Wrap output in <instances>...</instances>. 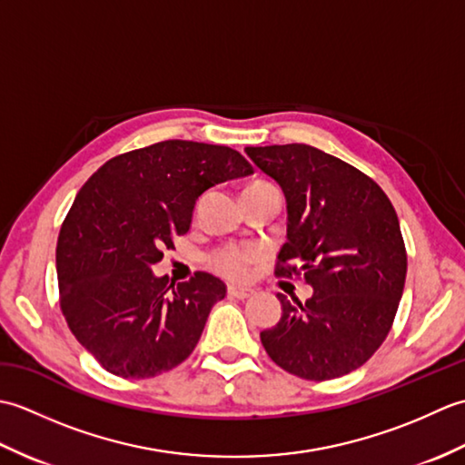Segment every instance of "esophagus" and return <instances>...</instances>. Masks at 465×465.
I'll return each instance as SVG.
<instances>
[{
  "label": "esophagus",
  "instance_id": "1",
  "mask_svg": "<svg viewBox=\"0 0 465 465\" xmlns=\"http://www.w3.org/2000/svg\"><path fill=\"white\" fill-rule=\"evenodd\" d=\"M227 293L232 295V298H238V300H248L255 293V290L252 288H243V285H230L227 288Z\"/></svg>",
  "mask_w": 465,
  "mask_h": 465
}]
</instances>
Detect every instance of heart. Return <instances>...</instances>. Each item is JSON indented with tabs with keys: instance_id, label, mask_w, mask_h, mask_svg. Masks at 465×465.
Returning a JSON list of instances; mask_svg holds the SVG:
<instances>
[{
	"instance_id": "obj_1",
	"label": "heart",
	"mask_w": 465,
	"mask_h": 465,
	"mask_svg": "<svg viewBox=\"0 0 465 465\" xmlns=\"http://www.w3.org/2000/svg\"><path fill=\"white\" fill-rule=\"evenodd\" d=\"M255 260V252L252 250H238V248H227L217 252L212 258V265L215 272L223 273L230 280H243L248 278L252 263Z\"/></svg>"
}]
</instances>
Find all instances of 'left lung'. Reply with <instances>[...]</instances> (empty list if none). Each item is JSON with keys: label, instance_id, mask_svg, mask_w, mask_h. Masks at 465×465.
<instances>
[{"label": "left lung", "instance_id": "obj_1", "mask_svg": "<svg viewBox=\"0 0 465 465\" xmlns=\"http://www.w3.org/2000/svg\"><path fill=\"white\" fill-rule=\"evenodd\" d=\"M245 153L285 197L288 235L275 273H303L313 290L305 303L278 293L282 318L260 333L265 351L303 380L358 370L383 343L406 283L396 210L368 175L318 147L265 145Z\"/></svg>", "mask_w": 465, "mask_h": 465}]
</instances>
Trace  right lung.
<instances>
[{
    "label": "right lung",
    "instance_id": "1",
    "mask_svg": "<svg viewBox=\"0 0 465 465\" xmlns=\"http://www.w3.org/2000/svg\"><path fill=\"white\" fill-rule=\"evenodd\" d=\"M252 173L232 147L170 140L105 162L77 192L59 230L57 282L69 330L102 368L153 378L193 351L225 283L197 272L175 285L152 268L190 230L203 192Z\"/></svg>",
    "mask_w": 465,
    "mask_h": 465
}]
</instances>
